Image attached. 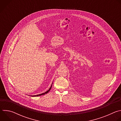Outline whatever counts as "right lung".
Here are the masks:
<instances>
[{"label":"right lung","mask_w":121,"mask_h":121,"mask_svg":"<svg viewBox=\"0 0 121 121\" xmlns=\"http://www.w3.org/2000/svg\"><path fill=\"white\" fill-rule=\"evenodd\" d=\"M53 84V83H52ZM52 85H51V87L50 88V89L47 91H46V92H45L44 93H42V94H38V95H33V96H32V97H36V96H41V95H44L45 94H46V93H47L50 91V90L51 89V88H52Z\"/></svg>","instance_id":"add662e5"}]
</instances>
